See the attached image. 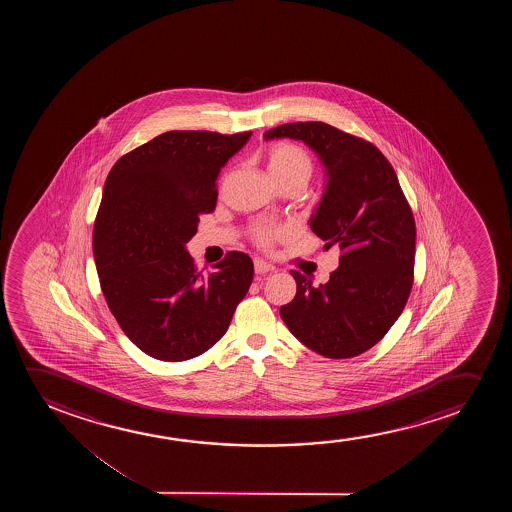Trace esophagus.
<instances>
[{"instance_id":"obj_1","label":"esophagus","mask_w":512,"mask_h":512,"mask_svg":"<svg viewBox=\"0 0 512 512\" xmlns=\"http://www.w3.org/2000/svg\"><path fill=\"white\" fill-rule=\"evenodd\" d=\"M274 269L276 267L271 266V264H267L264 260L255 259V273L259 274V276H264L267 273H274Z\"/></svg>"}]
</instances>
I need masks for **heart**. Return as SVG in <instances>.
Returning a JSON list of instances; mask_svg holds the SVG:
<instances>
[{
  "label": "heart",
  "instance_id": "b5f03b06",
  "mask_svg": "<svg viewBox=\"0 0 512 512\" xmlns=\"http://www.w3.org/2000/svg\"><path fill=\"white\" fill-rule=\"evenodd\" d=\"M267 169L274 178V182H302L306 183L313 173V161L304 148L295 143H274L266 154ZM288 236L287 227L283 225L262 224L253 227L252 239L260 248L271 246Z\"/></svg>",
  "mask_w": 512,
  "mask_h": 512
}]
</instances>
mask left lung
<instances>
[{
	"instance_id": "left-lung-1",
	"label": "left lung",
	"mask_w": 512,
	"mask_h": 512,
	"mask_svg": "<svg viewBox=\"0 0 512 512\" xmlns=\"http://www.w3.org/2000/svg\"><path fill=\"white\" fill-rule=\"evenodd\" d=\"M266 140L294 138L322 159L327 187L311 231L325 248H341L325 285L292 271L297 294L281 306L283 322L309 350L327 358L357 357L379 343L406 308L414 281L416 224L385 155L325 122L269 129Z\"/></svg>"
}]
</instances>
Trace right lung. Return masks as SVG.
Returning a JSON list of instances; mask_svg holds the SVG:
<instances>
[{
  "mask_svg": "<svg viewBox=\"0 0 512 512\" xmlns=\"http://www.w3.org/2000/svg\"><path fill=\"white\" fill-rule=\"evenodd\" d=\"M250 136L168 131L108 173L92 231L99 285L120 329L152 358L210 350L252 285L246 253H227L203 276L185 250L199 217L215 211L220 169Z\"/></svg>",
  "mask_w": 512,
  "mask_h": 512,
  "instance_id": "obj_1",
  "label": "right lung"
}]
</instances>
